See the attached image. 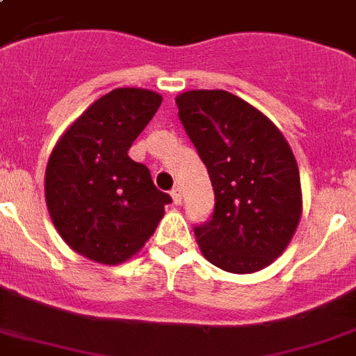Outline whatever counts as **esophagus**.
<instances>
[{"mask_svg": "<svg viewBox=\"0 0 356 356\" xmlns=\"http://www.w3.org/2000/svg\"><path fill=\"white\" fill-rule=\"evenodd\" d=\"M170 194H172L173 203H175V205H179V203H181V188H179V186H173Z\"/></svg>", "mask_w": 356, "mask_h": 356, "instance_id": "obj_1", "label": "esophagus"}]
</instances>
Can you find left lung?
Here are the masks:
<instances>
[{
	"instance_id": "1",
	"label": "left lung",
	"mask_w": 356,
	"mask_h": 356,
	"mask_svg": "<svg viewBox=\"0 0 356 356\" xmlns=\"http://www.w3.org/2000/svg\"><path fill=\"white\" fill-rule=\"evenodd\" d=\"M175 102L214 190L211 218L194 226L203 256L235 275L261 270L286 250L300 220L289 143L254 106L222 89L186 91Z\"/></svg>"
}]
</instances>
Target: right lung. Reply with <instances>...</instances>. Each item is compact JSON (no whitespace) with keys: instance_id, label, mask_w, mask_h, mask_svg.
<instances>
[{"instance_id":"right-lung-1","label":"right lung","mask_w":356,"mask_h":356,"mask_svg":"<svg viewBox=\"0 0 356 356\" xmlns=\"http://www.w3.org/2000/svg\"><path fill=\"white\" fill-rule=\"evenodd\" d=\"M147 89H113L89 106L54 147L46 205L65 243L104 265L127 261L154 233L172 197L129 149L159 110Z\"/></svg>"}]
</instances>
